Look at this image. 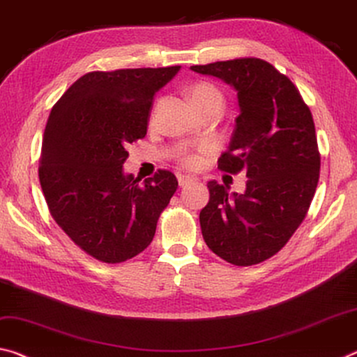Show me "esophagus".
<instances>
[{
	"instance_id": "34e87169",
	"label": "esophagus",
	"mask_w": 357,
	"mask_h": 357,
	"mask_svg": "<svg viewBox=\"0 0 357 357\" xmlns=\"http://www.w3.org/2000/svg\"><path fill=\"white\" fill-rule=\"evenodd\" d=\"M192 181H194V178L189 176V174H178V184L179 185H185V184L192 183Z\"/></svg>"
}]
</instances>
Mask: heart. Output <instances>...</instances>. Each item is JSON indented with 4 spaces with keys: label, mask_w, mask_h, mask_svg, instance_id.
I'll use <instances>...</instances> for the list:
<instances>
[{
    "label": "heart",
    "mask_w": 357,
    "mask_h": 357,
    "mask_svg": "<svg viewBox=\"0 0 357 357\" xmlns=\"http://www.w3.org/2000/svg\"><path fill=\"white\" fill-rule=\"evenodd\" d=\"M189 93H190L192 103L195 105V107H200L208 103H214V101L222 103V95H220V92L216 87L208 82L195 84V86L190 87ZM181 162H183L185 167H197L202 162V157L199 154H194V152H185V154H183V157H181Z\"/></svg>",
    "instance_id": "obj_1"
}]
</instances>
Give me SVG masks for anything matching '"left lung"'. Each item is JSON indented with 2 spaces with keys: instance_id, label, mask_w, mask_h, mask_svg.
Returning a JSON list of instances; mask_svg holds the SVG:
<instances>
[{
  "instance_id": "1",
  "label": "left lung",
  "mask_w": 357,
  "mask_h": 357,
  "mask_svg": "<svg viewBox=\"0 0 357 357\" xmlns=\"http://www.w3.org/2000/svg\"><path fill=\"white\" fill-rule=\"evenodd\" d=\"M234 87L238 98L229 149L218 168L246 172L243 194L209 181L200 211L209 250L246 267L275 256L307 216L319 179L314 122L296 86L268 61L236 59L190 66Z\"/></svg>"
}]
</instances>
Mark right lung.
I'll return each mask as SVG.
<instances>
[{
	"mask_svg": "<svg viewBox=\"0 0 357 357\" xmlns=\"http://www.w3.org/2000/svg\"><path fill=\"white\" fill-rule=\"evenodd\" d=\"M179 70L87 73L50 111L39 167L43 194L61 230L101 262L143 252L178 189L172 172L158 169L139 184L123 163L127 146L146 137L155 93Z\"/></svg>",
	"mask_w": 357,
	"mask_h": 357,
	"instance_id": "right-lung-1",
	"label": "right lung"
}]
</instances>
